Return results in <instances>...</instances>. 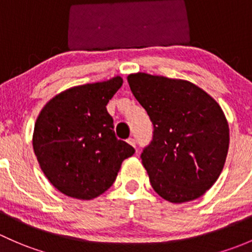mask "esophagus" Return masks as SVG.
<instances>
[{
  "mask_svg": "<svg viewBox=\"0 0 252 252\" xmlns=\"http://www.w3.org/2000/svg\"><path fill=\"white\" fill-rule=\"evenodd\" d=\"M127 143L131 144L132 147H136V139H134V138H128V139H127Z\"/></svg>",
  "mask_w": 252,
  "mask_h": 252,
  "instance_id": "obj_1",
  "label": "esophagus"
}]
</instances>
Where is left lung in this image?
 <instances>
[{
  "label": "left lung",
  "mask_w": 252,
  "mask_h": 252,
  "mask_svg": "<svg viewBox=\"0 0 252 252\" xmlns=\"http://www.w3.org/2000/svg\"><path fill=\"white\" fill-rule=\"evenodd\" d=\"M127 81L154 126L141 154L154 190L175 204L200 198L221 175L229 147L219 103L186 80L137 72Z\"/></svg>",
  "instance_id": "8db88e82"
}]
</instances>
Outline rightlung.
<instances>
[{"instance_id":"right-lung-1","label":"right lung","mask_w":252,"mask_h":252,"mask_svg":"<svg viewBox=\"0 0 252 252\" xmlns=\"http://www.w3.org/2000/svg\"><path fill=\"white\" fill-rule=\"evenodd\" d=\"M123 79L81 85L59 93L35 123L32 147L41 170L61 193L91 200L116 180L133 147L118 139L107 104Z\"/></svg>"}]
</instances>
